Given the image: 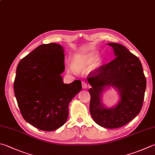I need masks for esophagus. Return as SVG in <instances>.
<instances>
[{"instance_id": "esophagus-1", "label": "esophagus", "mask_w": 155, "mask_h": 155, "mask_svg": "<svg viewBox=\"0 0 155 155\" xmlns=\"http://www.w3.org/2000/svg\"><path fill=\"white\" fill-rule=\"evenodd\" d=\"M88 87V85H87V84L86 82V81H82V87L84 89L87 88V87Z\"/></svg>"}]
</instances>
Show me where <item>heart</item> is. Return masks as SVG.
Masks as SVG:
<instances>
[{"mask_svg":"<svg viewBox=\"0 0 155 155\" xmlns=\"http://www.w3.org/2000/svg\"><path fill=\"white\" fill-rule=\"evenodd\" d=\"M98 57V55L96 52H91L85 55H77L74 60L75 68L79 69H84L92 66L97 61ZM69 70L74 72L75 71L74 66L73 65H70Z\"/></svg>","mask_w":155,"mask_h":155,"instance_id":"b5f03b06","label":"heart"}]
</instances>
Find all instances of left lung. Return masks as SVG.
Segmentation results:
<instances>
[{
	"mask_svg": "<svg viewBox=\"0 0 155 155\" xmlns=\"http://www.w3.org/2000/svg\"><path fill=\"white\" fill-rule=\"evenodd\" d=\"M112 46L116 57L101 65L87 75L91 86L90 112L94 121L102 127H120L139 114L144 102L147 80L141 62L123 45L108 44ZM107 86L118 89L121 99L116 107L105 108L100 96Z\"/></svg>",
	"mask_w": 155,
	"mask_h": 155,
	"instance_id": "obj_1",
	"label": "left lung"
}]
</instances>
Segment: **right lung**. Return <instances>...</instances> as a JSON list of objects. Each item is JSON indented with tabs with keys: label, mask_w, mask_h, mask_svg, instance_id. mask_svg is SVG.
<instances>
[{
	"label": "right lung",
	"mask_w": 155,
	"mask_h": 155,
	"mask_svg": "<svg viewBox=\"0 0 155 155\" xmlns=\"http://www.w3.org/2000/svg\"><path fill=\"white\" fill-rule=\"evenodd\" d=\"M64 50L55 43L42 45L19 61L14 92L25 120L44 131H53L65 123L69 104L81 90L77 80L64 84Z\"/></svg>",
	"instance_id": "add662e5"
}]
</instances>
